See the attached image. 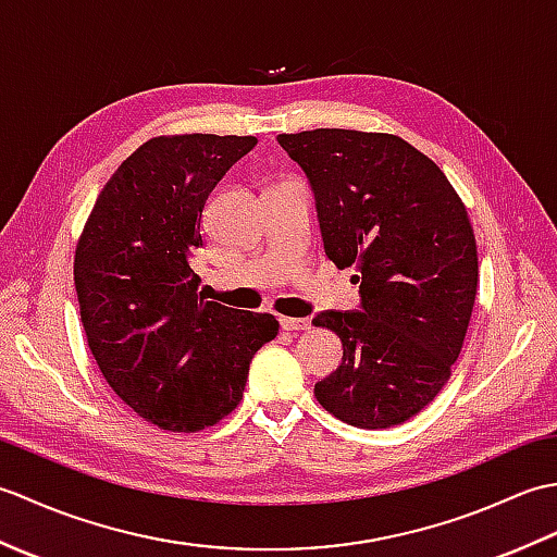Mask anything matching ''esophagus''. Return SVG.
<instances>
[{"label": "esophagus", "instance_id": "esophagus-1", "mask_svg": "<svg viewBox=\"0 0 557 557\" xmlns=\"http://www.w3.org/2000/svg\"><path fill=\"white\" fill-rule=\"evenodd\" d=\"M280 325L285 330H309L311 321L309 318H289V315H282L280 318Z\"/></svg>", "mask_w": 557, "mask_h": 557}]
</instances>
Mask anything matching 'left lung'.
I'll list each match as a JSON object with an SVG mask.
<instances>
[{
	"label": "left lung",
	"instance_id": "left-lung-1",
	"mask_svg": "<svg viewBox=\"0 0 557 557\" xmlns=\"http://www.w3.org/2000/svg\"><path fill=\"white\" fill-rule=\"evenodd\" d=\"M315 198L325 256L359 282V311H321L342 363L315 399L357 429H389L441 393L474 309L479 256L467 208L433 160L389 134H280Z\"/></svg>",
	"mask_w": 557,
	"mask_h": 557
}]
</instances>
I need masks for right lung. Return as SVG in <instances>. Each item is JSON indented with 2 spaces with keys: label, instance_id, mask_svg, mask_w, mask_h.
Here are the masks:
<instances>
[{
  "label": "right lung",
  "instance_id": "add662e5",
  "mask_svg": "<svg viewBox=\"0 0 557 557\" xmlns=\"http://www.w3.org/2000/svg\"><path fill=\"white\" fill-rule=\"evenodd\" d=\"M253 136H160L104 184L83 230L74 282L88 347L104 381L140 419L194 433L239 405L253 354L275 339L270 313L198 292L191 253L203 208Z\"/></svg>",
  "mask_w": 557,
  "mask_h": 557
}]
</instances>
